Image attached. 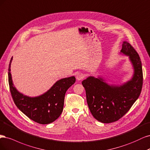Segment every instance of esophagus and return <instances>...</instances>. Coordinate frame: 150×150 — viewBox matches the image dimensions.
<instances>
[{"instance_id":"esophagus-1","label":"esophagus","mask_w":150,"mask_h":150,"mask_svg":"<svg viewBox=\"0 0 150 150\" xmlns=\"http://www.w3.org/2000/svg\"><path fill=\"white\" fill-rule=\"evenodd\" d=\"M85 78V75L83 74H81V73H79L76 75V79L77 80L80 81L82 79H83Z\"/></svg>"}]
</instances>
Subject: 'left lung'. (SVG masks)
<instances>
[{"instance_id":"1","label":"left lung","mask_w":150,"mask_h":150,"mask_svg":"<svg viewBox=\"0 0 150 150\" xmlns=\"http://www.w3.org/2000/svg\"><path fill=\"white\" fill-rule=\"evenodd\" d=\"M120 54L128 57L133 68L132 78L121 85H110L101 76H90L81 82L93 117L103 123L115 122L126 114L138 98L143 85L142 62L138 53L126 41Z\"/></svg>"}]
</instances>
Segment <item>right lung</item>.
<instances>
[{"mask_svg":"<svg viewBox=\"0 0 150 150\" xmlns=\"http://www.w3.org/2000/svg\"><path fill=\"white\" fill-rule=\"evenodd\" d=\"M12 57L8 66V84L14 103L21 112L32 120L42 124L54 122L61 115L64 108L67 90L75 82L74 76L57 81L43 94L30 97L24 95L13 85L11 73Z\"/></svg>","mask_w":150,"mask_h":150,"instance_id":"add662e5","label":"right lung"}]
</instances>
